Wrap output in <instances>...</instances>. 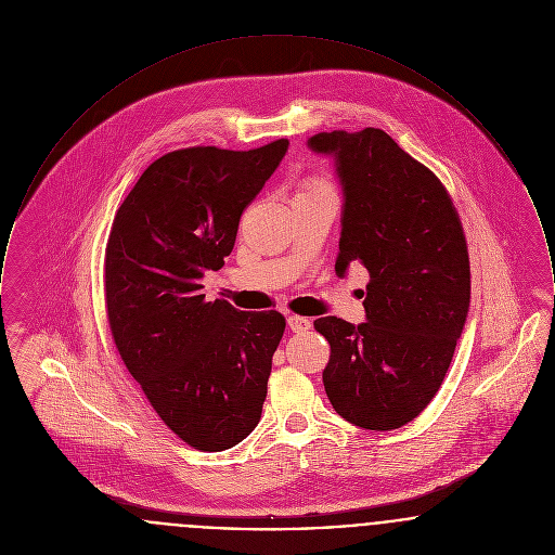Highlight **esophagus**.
<instances>
[{"label": "esophagus", "instance_id": "obj_1", "mask_svg": "<svg viewBox=\"0 0 555 555\" xmlns=\"http://www.w3.org/2000/svg\"><path fill=\"white\" fill-rule=\"evenodd\" d=\"M311 320H307V318H300V315H291L288 318V327H291L292 332H307V330H311Z\"/></svg>", "mask_w": 555, "mask_h": 555}]
</instances>
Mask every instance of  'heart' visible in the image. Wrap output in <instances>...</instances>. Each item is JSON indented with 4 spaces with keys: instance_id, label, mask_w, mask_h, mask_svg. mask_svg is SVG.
Returning a JSON list of instances; mask_svg holds the SVG:
<instances>
[{
    "instance_id": "b5f03b06",
    "label": "heart",
    "mask_w": 555,
    "mask_h": 555,
    "mask_svg": "<svg viewBox=\"0 0 555 555\" xmlns=\"http://www.w3.org/2000/svg\"><path fill=\"white\" fill-rule=\"evenodd\" d=\"M318 192H332V185L327 183V179L320 176L307 177L298 190V194H318Z\"/></svg>"
}]
</instances>
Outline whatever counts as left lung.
<instances>
[{"instance_id": "1", "label": "left lung", "mask_w": 555, "mask_h": 555, "mask_svg": "<svg viewBox=\"0 0 555 555\" xmlns=\"http://www.w3.org/2000/svg\"><path fill=\"white\" fill-rule=\"evenodd\" d=\"M309 146L336 156L345 188L336 273H370L365 323H313L330 343L325 395L350 424L395 430L435 399L462 336L466 234L442 181L382 129L318 133Z\"/></svg>"}]
</instances>
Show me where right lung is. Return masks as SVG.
Here are the masks:
<instances>
[{
    "instance_id": "add662e5",
    "label": "right lung",
    "mask_w": 555,
    "mask_h": 555,
    "mask_svg": "<svg viewBox=\"0 0 555 555\" xmlns=\"http://www.w3.org/2000/svg\"><path fill=\"white\" fill-rule=\"evenodd\" d=\"M288 140L255 150L194 146L156 158L118 206L104 300L118 354L158 417L198 451H223L261 420L286 320L205 300L203 275L234 250L240 217Z\"/></svg>"
}]
</instances>
